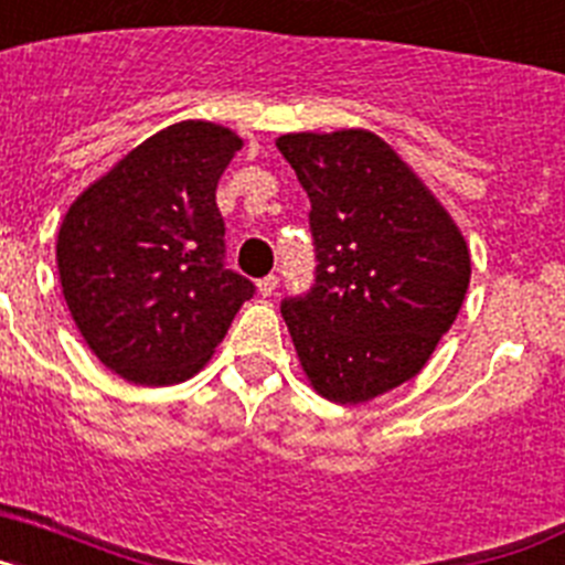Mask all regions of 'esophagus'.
Wrapping results in <instances>:
<instances>
[{"label":"esophagus","instance_id":"obj_1","mask_svg":"<svg viewBox=\"0 0 565 565\" xmlns=\"http://www.w3.org/2000/svg\"><path fill=\"white\" fill-rule=\"evenodd\" d=\"M277 282H279V279L274 277V274H268V277H263V279H259V282H257L259 294H263V297H271V294L277 291Z\"/></svg>","mask_w":565,"mask_h":565}]
</instances>
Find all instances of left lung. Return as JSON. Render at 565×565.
Instances as JSON below:
<instances>
[{
  "instance_id": "left-lung-1",
  "label": "left lung",
  "mask_w": 565,
  "mask_h": 565,
  "mask_svg": "<svg viewBox=\"0 0 565 565\" xmlns=\"http://www.w3.org/2000/svg\"><path fill=\"white\" fill-rule=\"evenodd\" d=\"M308 192L313 286L282 319L317 393L362 404L416 376L450 331L469 252L450 214L364 129L277 141Z\"/></svg>"
}]
</instances>
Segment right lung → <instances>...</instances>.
I'll return each mask as SVG.
<instances>
[{"label": "right lung", "instance_id": "obj_1", "mask_svg": "<svg viewBox=\"0 0 565 565\" xmlns=\"http://www.w3.org/2000/svg\"><path fill=\"white\" fill-rule=\"evenodd\" d=\"M243 147L217 124L161 129L70 206L58 277L89 351L135 384H174L223 342L254 282L226 268L214 201Z\"/></svg>", "mask_w": 565, "mask_h": 565}]
</instances>
